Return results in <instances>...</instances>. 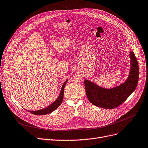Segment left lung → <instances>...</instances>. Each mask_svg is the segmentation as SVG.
<instances>
[{
	"label": "left lung",
	"mask_w": 148,
	"mask_h": 148,
	"mask_svg": "<svg viewBox=\"0 0 148 148\" xmlns=\"http://www.w3.org/2000/svg\"><path fill=\"white\" fill-rule=\"evenodd\" d=\"M130 70L127 80L120 85L107 89L84 80L86 94L89 101L95 106L112 109L117 107L133 93L138 81V65L133 51H130Z\"/></svg>",
	"instance_id": "8db88e82"
}]
</instances>
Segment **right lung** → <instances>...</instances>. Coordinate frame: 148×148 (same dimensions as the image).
I'll use <instances>...</instances> for the list:
<instances>
[{"mask_svg": "<svg viewBox=\"0 0 148 148\" xmlns=\"http://www.w3.org/2000/svg\"><path fill=\"white\" fill-rule=\"evenodd\" d=\"M68 80H66L62 85L59 95L58 97V98L54 101L51 104L49 107L42 108V109L39 110H35V111H30L27 110L28 112H29L30 113L36 114V115H44V114H47L50 113L51 112H53V111L55 110L57 108L59 107V106H60L62 101H63V98H64V88H65V86Z\"/></svg>", "mask_w": 148, "mask_h": 148, "instance_id": "add662e5", "label": "right lung"}]
</instances>
